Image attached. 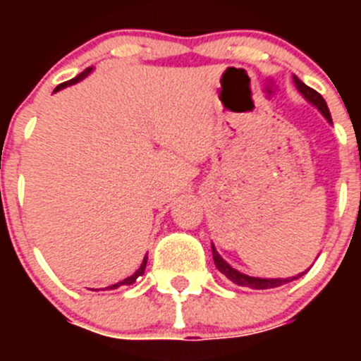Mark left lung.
Masks as SVG:
<instances>
[{"instance_id": "obj_1", "label": "left lung", "mask_w": 361, "mask_h": 361, "mask_svg": "<svg viewBox=\"0 0 361 361\" xmlns=\"http://www.w3.org/2000/svg\"><path fill=\"white\" fill-rule=\"evenodd\" d=\"M293 82H295L296 90L302 94V97L305 99V101H309V103L312 104V106H317L318 110H320L322 116L327 119V123L333 124V119H331V111L329 108H327V103H325V99L322 97L320 94H318L317 90H312V88H309L305 82L300 81L296 75H293ZM212 253H213V260H215V266L216 269L222 273V275L226 276V279L231 280L235 286H240V288H247V289H273V288H280V286H283V283L288 282H293V280H296L298 276H302L305 273H298L296 276H288V279H258V276H250V275H244V273H240L238 269H235V267L229 266L228 262H226L224 258L220 257L219 251H216L215 245L212 244Z\"/></svg>"}]
</instances>
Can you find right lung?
<instances>
[{"label": "right lung", "instance_id": "1", "mask_svg": "<svg viewBox=\"0 0 361 361\" xmlns=\"http://www.w3.org/2000/svg\"><path fill=\"white\" fill-rule=\"evenodd\" d=\"M92 70H94V68H92V66H88V68H86L85 72H81V73H79L78 78H73V79H70V81H66V82H61V85H59V86H56V90H54V92H59V90H63V88H66V86H72V85H75V82L82 81V79H85L86 75H88V73L92 72ZM146 262H148V257H145V258H142V264H141V266H139V269H137L135 273H133L132 276H128V279L121 280V282L114 283V286H108L106 289H117V288H121V286H132V283L135 282V280L139 279V276H142V275H145Z\"/></svg>", "mask_w": 361, "mask_h": 361}]
</instances>
